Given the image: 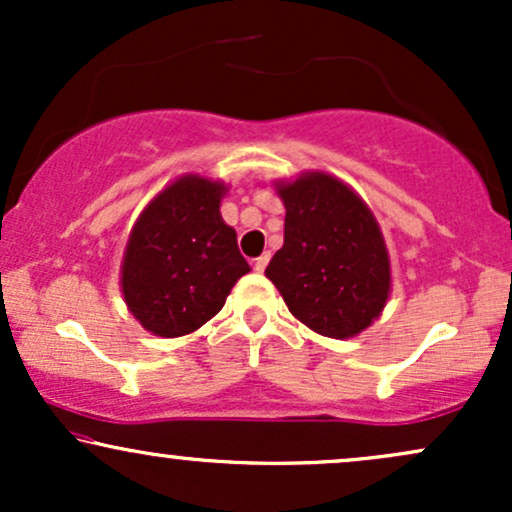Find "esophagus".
I'll return each instance as SVG.
<instances>
[{
  "label": "esophagus",
  "instance_id": "esophagus-1",
  "mask_svg": "<svg viewBox=\"0 0 512 512\" xmlns=\"http://www.w3.org/2000/svg\"><path fill=\"white\" fill-rule=\"evenodd\" d=\"M267 264H269V252H264V255H260L255 260V269L257 272H264V269H267Z\"/></svg>",
  "mask_w": 512,
  "mask_h": 512
}]
</instances>
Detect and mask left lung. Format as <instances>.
Segmentation results:
<instances>
[{"label":"left lung","instance_id":"8db88e82","mask_svg":"<svg viewBox=\"0 0 512 512\" xmlns=\"http://www.w3.org/2000/svg\"><path fill=\"white\" fill-rule=\"evenodd\" d=\"M284 245L264 269L303 325L332 339L363 332L383 313L390 257L378 221L342 180L308 173L279 185Z\"/></svg>","mask_w":512,"mask_h":512}]
</instances>
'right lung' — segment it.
<instances>
[{
  "label": "right lung",
  "mask_w": 512,
  "mask_h": 512,
  "mask_svg": "<svg viewBox=\"0 0 512 512\" xmlns=\"http://www.w3.org/2000/svg\"><path fill=\"white\" fill-rule=\"evenodd\" d=\"M223 192L221 182L185 175L134 223L122 262V293L132 315L158 337L195 332L250 272L236 231L219 214Z\"/></svg>",
  "instance_id": "obj_1"
}]
</instances>
